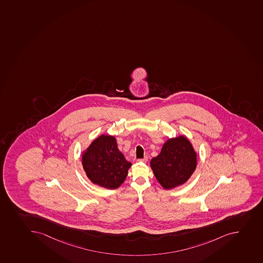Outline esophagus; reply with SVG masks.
Segmentation results:
<instances>
[{"label":"esophagus","mask_w":263,"mask_h":263,"mask_svg":"<svg viewBox=\"0 0 263 263\" xmlns=\"http://www.w3.org/2000/svg\"><path fill=\"white\" fill-rule=\"evenodd\" d=\"M138 162L146 163L147 161V157H144L143 159H139L138 160Z\"/></svg>","instance_id":"34e87169"}]
</instances>
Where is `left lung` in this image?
<instances>
[{"mask_svg":"<svg viewBox=\"0 0 263 263\" xmlns=\"http://www.w3.org/2000/svg\"><path fill=\"white\" fill-rule=\"evenodd\" d=\"M158 182L164 189L184 184L197 166V154L190 141L184 137L169 138L160 155L150 161Z\"/></svg>","mask_w":263,"mask_h":263,"instance_id":"8db88e82","label":"left lung"}]
</instances>
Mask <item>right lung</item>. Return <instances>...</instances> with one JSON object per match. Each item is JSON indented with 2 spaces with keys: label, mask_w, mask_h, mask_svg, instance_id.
I'll list each match as a JSON object with an SVG mask.
<instances>
[{
  "label": "right lung",
  "mask_w": 263,
  "mask_h": 263,
  "mask_svg": "<svg viewBox=\"0 0 263 263\" xmlns=\"http://www.w3.org/2000/svg\"><path fill=\"white\" fill-rule=\"evenodd\" d=\"M82 165L92 183L107 189H116L127 177L132 163L125 160L118 149L116 138L103 134L84 151Z\"/></svg>",
  "instance_id": "1"
}]
</instances>
